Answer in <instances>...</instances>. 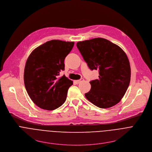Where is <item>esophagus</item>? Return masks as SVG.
I'll use <instances>...</instances> for the list:
<instances>
[{
    "instance_id": "esophagus-1",
    "label": "esophagus",
    "mask_w": 152,
    "mask_h": 152,
    "mask_svg": "<svg viewBox=\"0 0 152 152\" xmlns=\"http://www.w3.org/2000/svg\"><path fill=\"white\" fill-rule=\"evenodd\" d=\"M84 79H79V80H75V82L76 83H77V84H78V83H79L80 82H82L83 80Z\"/></svg>"
}]
</instances>
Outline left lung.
<instances>
[{
  "mask_svg": "<svg viewBox=\"0 0 152 152\" xmlns=\"http://www.w3.org/2000/svg\"><path fill=\"white\" fill-rule=\"evenodd\" d=\"M77 48L91 70H99V79L90 82L91 88L85 96L100 108L117 104L131 80V66L125 52L117 45L102 38L77 42Z\"/></svg>",
  "mask_w": 152,
  "mask_h": 152,
  "instance_id": "8db88e82",
  "label": "left lung"
}]
</instances>
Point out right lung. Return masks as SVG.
<instances>
[{
	"mask_svg": "<svg viewBox=\"0 0 152 152\" xmlns=\"http://www.w3.org/2000/svg\"><path fill=\"white\" fill-rule=\"evenodd\" d=\"M75 42L53 39L38 46L29 56L25 67L24 82L27 93L39 107L54 110L66 100L73 81L66 76L64 59Z\"/></svg>",
	"mask_w": 152,
	"mask_h": 152,
	"instance_id": "add662e5",
	"label": "right lung"
}]
</instances>
